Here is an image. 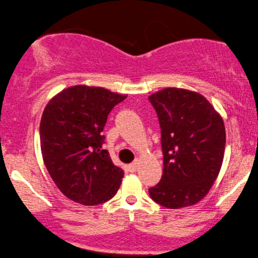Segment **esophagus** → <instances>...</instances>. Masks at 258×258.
<instances>
[{
  "label": "esophagus",
  "instance_id": "1",
  "mask_svg": "<svg viewBox=\"0 0 258 258\" xmlns=\"http://www.w3.org/2000/svg\"><path fill=\"white\" fill-rule=\"evenodd\" d=\"M128 169H129L130 172H135L136 170H138V169H139V162H138V160H135L134 163L129 164L128 165Z\"/></svg>",
  "mask_w": 258,
  "mask_h": 258
}]
</instances>
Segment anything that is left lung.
<instances>
[{
  "label": "left lung",
  "instance_id": "8db88e82",
  "mask_svg": "<svg viewBox=\"0 0 258 258\" xmlns=\"http://www.w3.org/2000/svg\"><path fill=\"white\" fill-rule=\"evenodd\" d=\"M160 125L163 175L148 189L168 209L201 202L219 176L226 146L223 119L204 96L180 88H165L148 98Z\"/></svg>",
  "mask_w": 258,
  "mask_h": 258
}]
</instances>
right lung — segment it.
Listing matches in <instances>:
<instances>
[{
    "instance_id": "1",
    "label": "right lung",
    "mask_w": 258,
    "mask_h": 258,
    "mask_svg": "<svg viewBox=\"0 0 258 258\" xmlns=\"http://www.w3.org/2000/svg\"><path fill=\"white\" fill-rule=\"evenodd\" d=\"M126 95L105 88L75 86L45 106L39 125L43 162L54 183L69 199L83 205L110 201L124 172L102 150L108 113Z\"/></svg>"
}]
</instances>
